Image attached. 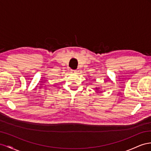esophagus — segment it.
<instances>
[{"instance_id":"esophagus-1","label":"esophagus","mask_w":151,"mask_h":151,"mask_svg":"<svg viewBox=\"0 0 151 151\" xmlns=\"http://www.w3.org/2000/svg\"><path fill=\"white\" fill-rule=\"evenodd\" d=\"M76 71H77L75 70H71V73H76Z\"/></svg>"}]
</instances>
